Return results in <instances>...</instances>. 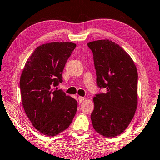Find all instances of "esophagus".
Returning <instances> with one entry per match:
<instances>
[{"label": "esophagus", "instance_id": "1", "mask_svg": "<svg viewBox=\"0 0 160 160\" xmlns=\"http://www.w3.org/2000/svg\"><path fill=\"white\" fill-rule=\"evenodd\" d=\"M84 100H85L84 97H81V96H79V97H78V101H79V102H82Z\"/></svg>", "mask_w": 160, "mask_h": 160}]
</instances>
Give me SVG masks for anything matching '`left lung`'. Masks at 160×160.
Wrapping results in <instances>:
<instances>
[{"label": "left lung", "instance_id": "obj_1", "mask_svg": "<svg viewBox=\"0 0 160 160\" xmlns=\"http://www.w3.org/2000/svg\"><path fill=\"white\" fill-rule=\"evenodd\" d=\"M93 53L97 85L106 93L93 98L91 120L101 135L113 138L126 130L138 107V70L133 60L110 40L88 43Z\"/></svg>", "mask_w": 160, "mask_h": 160}]
</instances>
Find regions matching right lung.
Listing matches in <instances>:
<instances>
[{"label":"right lung","mask_w":160,"mask_h":160,"mask_svg":"<svg viewBox=\"0 0 160 160\" xmlns=\"http://www.w3.org/2000/svg\"><path fill=\"white\" fill-rule=\"evenodd\" d=\"M76 47L73 42H48L29 57L20 79L22 107L32 126L52 137L68 128L77 112L78 102L52 86L62 82L65 63Z\"/></svg>","instance_id":"right-lung-1"}]
</instances>
